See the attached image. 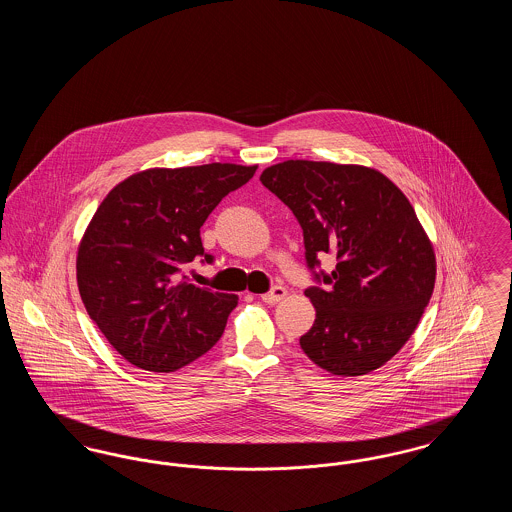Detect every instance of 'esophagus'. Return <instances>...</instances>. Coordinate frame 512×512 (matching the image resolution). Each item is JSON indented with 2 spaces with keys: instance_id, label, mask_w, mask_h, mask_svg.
Returning a JSON list of instances; mask_svg holds the SVG:
<instances>
[{
  "instance_id": "34e87169",
  "label": "esophagus",
  "mask_w": 512,
  "mask_h": 512,
  "mask_svg": "<svg viewBox=\"0 0 512 512\" xmlns=\"http://www.w3.org/2000/svg\"><path fill=\"white\" fill-rule=\"evenodd\" d=\"M288 295V290L286 288H282V286H274L270 292L265 293V295H261V299L265 301V303H278V301H282L284 297Z\"/></svg>"
}]
</instances>
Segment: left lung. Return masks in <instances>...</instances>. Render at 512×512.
<instances>
[{
    "instance_id": "left-lung-1",
    "label": "left lung",
    "mask_w": 512,
    "mask_h": 512,
    "mask_svg": "<svg viewBox=\"0 0 512 512\" xmlns=\"http://www.w3.org/2000/svg\"><path fill=\"white\" fill-rule=\"evenodd\" d=\"M263 186L303 228L309 268L334 253L324 290L305 295L317 309L299 345L336 376H363L413 336L436 284V255L413 205L382 172L328 161H284L261 174Z\"/></svg>"
}]
</instances>
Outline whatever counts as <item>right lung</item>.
Masks as SVG:
<instances>
[{
  "mask_svg": "<svg viewBox=\"0 0 512 512\" xmlns=\"http://www.w3.org/2000/svg\"><path fill=\"white\" fill-rule=\"evenodd\" d=\"M257 165L147 169L117 184L90 220L76 255L82 303L130 365L174 372L219 341L234 293L211 292L178 272L205 257L199 228Z\"/></svg>",
  "mask_w": 512,
  "mask_h": 512,
  "instance_id": "1",
  "label": "right lung"
}]
</instances>
